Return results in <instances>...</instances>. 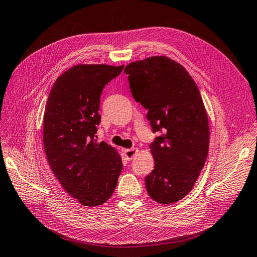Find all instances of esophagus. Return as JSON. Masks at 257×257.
I'll use <instances>...</instances> for the list:
<instances>
[{
	"label": "esophagus",
	"mask_w": 257,
	"mask_h": 257,
	"mask_svg": "<svg viewBox=\"0 0 257 257\" xmlns=\"http://www.w3.org/2000/svg\"><path fill=\"white\" fill-rule=\"evenodd\" d=\"M138 148H131V150H125L124 151V156L125 158L127 159V161H132L133 157L136 155V153H138Z\"/></svg>",
	"instance_id": "1"
}]
</instances>
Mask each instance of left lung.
I'll use <instances>...</instances> for the list:
<instances>
[{
    "label": "left lung",
    "instance_id": "obj_1",
    "mask_svg": "<svg viewBox=\"0 0 257 257\" xmlns=\"http://www.w3.org/2000/svg\"><path fill=\"white\" fill-rule=\"evenodd\" d=\"M124 72L158 133L150 145L155 166L145 178L147 192L159 203H174L192 189L208 156L209 123L200 92L185 68L167 57L131 62Z\"/></svg>",
    "mask_w": 257,
    "mask_h": 257
}]
</instances>
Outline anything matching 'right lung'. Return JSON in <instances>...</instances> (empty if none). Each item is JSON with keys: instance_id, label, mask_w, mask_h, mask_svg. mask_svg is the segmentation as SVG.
<instances>
[{"instance_id": "add662e5", "label": "right lung", "mask_w": 257, "mask_h": 257, "mask_svg": "<svg viewBox=\"0 0 257 257\" xmlns=\"http://www.w3.org/2000/svg\"><path fill=\"white\" fill-rule=\"evenodd\" d=\"M124 66L78 65L51 88L44 115L49 166L69 195L83 206H100L115 189L123 164L105 142L96 143L102 90Z\"/></svg>"}]
</instances>
